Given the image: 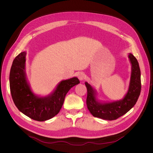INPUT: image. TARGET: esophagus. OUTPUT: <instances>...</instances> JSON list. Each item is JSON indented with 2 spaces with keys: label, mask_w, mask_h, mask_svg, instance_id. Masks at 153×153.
Segmentation results:
<instances>
[{
  "label": "esophagus",
  "mask_w": 153,
  "mask_h": 153,
  "mask_svg": "<svg viewBox=\"0 0 153 153\" xmlns=\"http://www.w3.org/2000/svg\"><path fill=\"white\" fill-rule=\"evenodd\" d=\"M78 78L80 80H84L85 78V75L84 72H80L78 74Z\"/></svg>",
  "instance_id": "1"
}]
</instances>
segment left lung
Returning <instances> with one entry per match:
<instances>
[{"mask_svg":"<svg viewBox=\"0 0 153 153\" xmlns=\"http://www.w3.org/2000/svg\"><path fill=\"white\" fill-rule=\"evenodd\" d=\"M128 57L132 65L131 75L128 91L122 100L101 103L96 98L94 90L90 84L85 82L87 90L86 103L94 117L109 121L115 120L127 113L136 104L141 91L140 69L134 55L129 53Z\"/></svg>","mask_w":153,"mask_h":153,"instance_id":"left-lung-1","label":"left lung"}]
</instances>
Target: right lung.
Segmentation results:
<instances>
[{
    "mask_svg": "<svg viewBox=\"0 0 153 153\" xmlns=\"http://www.w3.org/2000/svg\"><path fill=\"white\" fill-rule=\"evenodd\" d=\"M25 52H21L13 62L10 74L12 98L18 109L27 116L35 121H47L59 112L68 92L80 81L76 77L62 80L51 95L37 96L31 91L25 78Z\"/></svg>",
    "mask_w": 153,
    "mask_h": 153,
    "instance_id": "add662e5",
    "label": "right lung"
}]
</instances>
